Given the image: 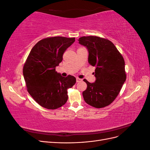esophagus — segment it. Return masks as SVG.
<instances>
[{
	"label": "esophagus",
	"mask_w": 150,
	"mask_h": 150,
	"mask_svg": "<svg viewBox=\"0 0 150 150\" xmlns=\"http://www.w3.org/2000/svg\"><path fill=\"white\" fill-rule=\"evenodd\" d=\"M81 81H82V79H80V78H76V82H77V83L81 82Z\"/></svg>",
	"instance_id": "34e87169"
}]
</instances>
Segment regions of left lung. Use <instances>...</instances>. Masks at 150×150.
Returning a JSON list of instances; mask_svg holds the SVG:
<instances>
[{"instance_id": "1", "label": "left lung", "mask_w": 150, "mask_h": 150, "mask_svg": "<svg viewBox=\"0 0 150 150\" xmlns=\"http://www.w3.org/2000/svg\"><path fill=\"white\" fill-rule=\"evenodd\" d=\"M79 43L89 52L88 62L96 67V81L91 83L84 79L87 89L83 93L85 102L101 108L110 105L119 94L126 79L123 57L110 40L97 36H84Z\"/></svg>"}]
</instances>
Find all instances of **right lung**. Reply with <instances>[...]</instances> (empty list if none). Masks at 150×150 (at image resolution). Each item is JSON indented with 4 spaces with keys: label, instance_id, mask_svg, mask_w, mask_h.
Listing matches in <instances>:
<instances>
[{
    "label": "right lung",
    "instance_id": "obj_1",
    "mask_svg": "<svg viewBox=\"0 0 150 150\" xmlns=\"http://www.w3.org/2000/svg\"><path fill=\"white\" fill-rule=\"evenodd\" d=\"M74 41V38L61 36L43 39L33 47L27 58L23 67L27 89L43 108L56 110L67 101V89L75 84L76 79L71 75L62 77L56 71V67Z\"/></svg>",
    "mask_w": 150,
    "mask_h": 150
}]
</instances>
